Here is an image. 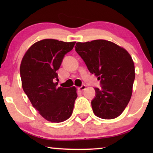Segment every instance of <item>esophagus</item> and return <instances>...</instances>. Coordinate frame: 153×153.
Listing matches in <instances>:
<instances>
[{
    "label": "esophagus",
    "instance_id": "esophagus-1",
    "mask_svg": "<svg viewBox=\"0 0 153 153\" xmlns=\"http://www.w3.org/2000/svg\"><path fill=\"white\" fill-rule=\"evenodd\" d=\"M85 88H86V86H85V85H82L81 87H79L78 89H79L80 91H84V90H85Z\"/></svg>",
    "mask_w": 153,
    "mask_h": 153
}]
</instances>
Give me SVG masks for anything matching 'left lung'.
Wrapping results in <instances>:
<instances>
[{"label": "left lung", "mask_w": 153, "mask_h": 153, "mask_svg": "<svg viewBox=\"0 0 153 153\" xmlns=\"http://www.w3.org/2000/svg\"><path fill=\"white\" fill-rule=\"evenodd\" d=\"M75 50L90 72L100 80L91 105L96 116L114 119L123 112L132 94L135 69L130 54L124 48L105 39L77 42Z\"/></svg>", "instance_id": "obj_1"}]
</instances>
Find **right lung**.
<instances>
[{
  "label": "right lung",
  "mask_w": 153,
  "mask_h": 153,
  "mask_svg": "<svg viewBox=\"0 0 153 153\" xmlns=\"http://www.w3.org/2000/svg\"><path fill=\"white\" fill-rule=\"evenodd\" d=\"M76 42L45 39L27 50L20 65L22 88L33 107L46 120L61 123L72 114L77 97L76 87H57L62 58Z\"/></svg>",
  "instance_id": "right-lung-1"
}]
</instances>
